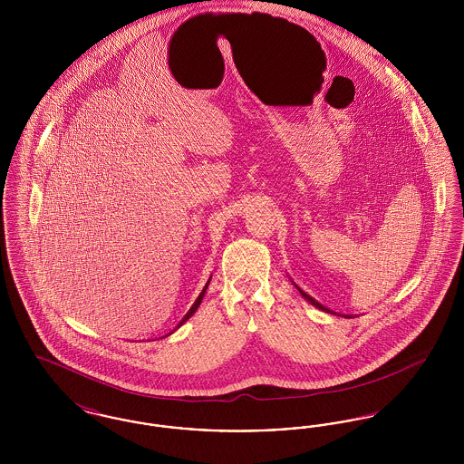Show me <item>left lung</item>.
Instances as JSON below:
<instances>
[{"mask_svg":"<svg viewBox=\"0 0 464 464\" xmlns=\"http://www.w3.org/2000/svg\"><path fill=\"white\" fill-rule=\"evenodd\" d=\"M297 288H299V287H297ZM299 292H301V294H303V297H304V299H308L309 303H311V304H313V306H316V308L322 309V311H327V313H332L331 309H327V308H325V306H322V304H320V303H318V301H314V299H313V297H311V295H308V294H306V292H303V290H301V288H299Z\"/></svg>","mask_w":464,"mask_h":464,"instance_id":"left-lung-1","label":"left lung"}]
</instances>
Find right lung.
Instances as JSON below:
<instances>
[{"label":"right lung","instance_id":"1","mask_svg":"<svg viewBox=\"0 0 464 464\" xmlns=\"http://www.w3.org/2000/svg\"><path fill=\"white\" fill-rule=\"evenodd\" d=\"M207 287H208V285H205V288H203V290H201V294H199L198 299H197V301H195V304H193V306H191V309H189V311H188V313H186V316H184V318H182V320H180V324H179V325H177V327H180V325H182V324H184V322H186V320H188V318H191V314H193V313H195V311H197V309H198L199 303H201V299H203V295H205V292H207Z\"/></svg>","mask_w":464,"mask_h":464}]
</instances>
